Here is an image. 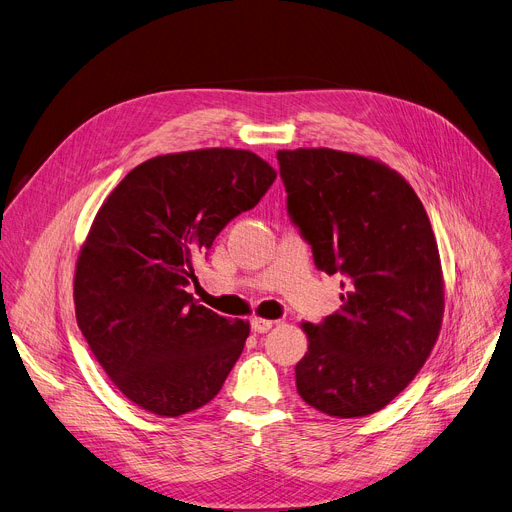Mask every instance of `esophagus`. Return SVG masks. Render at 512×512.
I'll list each match as a JSON object with an SVG mask.
<instances>
[{
    "label": "esophagus",
    "mask_w": 512,
    "mask_h": 512,
    "mask_svg": "<svg viewBox=\"0 0 512 512\" xmlns=\"http://www.w3.org/2000/svg\"><path fill=\"white\" fill-rule=\"evenodd\" d=\"M272 326H274L272 319H263V317H253L251 319V328L257 334H265L267 330H272Z\"/></svg>",
    "instance_id": "obj_1"
}]
</instances>
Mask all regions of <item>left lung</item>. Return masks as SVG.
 <instances>
[{"label": "left lung", "instance_id": "8db88e82", "mask_svg": "<svg viewBox=\"0 0 512 512\" xmlns=\"http://www.w3.org/2000/svg\"><path fill=\"white\" fill-rule=\"evenodd\" d=\"M288 213L317 270L342 274L340 309L305 321L294 367L309 407L365 417L405 390L440 336L438 242L413 186L382 161L336 149L278 151Z\"/></svg>", "mask_w": 512, "mask_h": 512}]
</instances>
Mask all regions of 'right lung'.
<instances>
[{"instance_id":"right-lung-1","label":"right lung","mask_w":512,"mask_h":512,"mask_svg":"<svg viewBox=\"0 0 512 512\" xmlns=\"http://www.w3.org/2000/svg\"><path fill=\"white\" fill-rule=\"evenodd\" d=\"M274 180L253 151L168 153L130 170L99 207L76 259V321L137 407L180 417L224 386L251 328L193 299V255L209 251Z\"/></svg>"}]
</instances>
